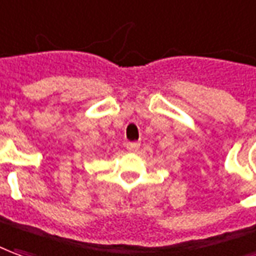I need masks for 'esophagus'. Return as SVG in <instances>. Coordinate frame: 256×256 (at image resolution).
<instances>
[{"mask_svg": "<svg viewBox=\"0 0 256 256\" xmlns=\"http://www.w3.org/2000/svg\"><path fill=\"white\" fill-rule=\"evenodd\" d=\"M140 148V144L139 142H128L126 144V149L130 152H136Z\"/></svg>", "mask_w": 256, "mask_h": 256, "instance_id": "1", "label": "esophagus"}]
</instances>
